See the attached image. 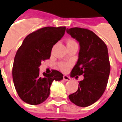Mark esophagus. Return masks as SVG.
<instances>
[{
  "label": "esophagus",
  "mask_w": 122,
  "mask_h": 122,
  "mask_svg": "<svg viewBox=\"0 0 122 122\" xmlns=\"http://www.w3.org/2000/svg\"><path fill=\"white\" fill-rule=\"evenodd\" d=\"M63 78H64V80H65V81H70L71 80V78L67 76V75H64L63 76Z\"/></svg>",
  "instance_id": "34e87169"
}]
</instances>
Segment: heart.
Masks as SVG:
<instances>
[{
    "instance_id": "b5f03b06",
    "label": "heart",
    "mask_w": 122,
    "mask_h": 122,
    "mask_svg": "<svg viewBox=\"0 0 122 122\" xmlns=\"http://www.w3.org/2000/svg\"><path fill=\"white\" fill-rule=\"evenodd\" d=\"M72 44H78L75 41L72 39H69L67 41V45H72ZM72 66L71 62H60L58 63V67L62 71H67Z\"/></svg>"
}]
</instances>
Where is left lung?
<instances>
[{
    "label": "left lung",
    "mask_w": 122,
    "mask_h": 122,
    "mask_svg": "<svg viewBox=\"0 0 122 122\" xmlns=\"http://www.w3.org/2000/svg\"><path fill=\"white\" fill-rule=\"evenodd\" d=\"M67 32L80 45L79 58L71 71L72 77L83 75L78 90L69 95L74 104L86 107L98 101L105 91L110 72V63L105 42L88 29L74 27Z\"/></svg>",
    "instance_id": "left-lung-1"
}]
</instances>
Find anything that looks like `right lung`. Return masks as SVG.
<instances>
[{"label":"right lung","instance_id":"add662e5","mask_svg":"<svg viewBox=\"0 0 122 122\" xmlns=\"http://www.w3.org/2000/svg\"><path fill=\"white\" fill-rule=\"evenodd\" d=\"M66 27H46L29 34L17 51L13 66V80L23 101L37 105L45 101L53 81H60L63 74L56 70L39 74L41 62L50 58L53 45L60 40Z\"/></svg>","mask_w":122,"mask_h":122}]
</instances>
